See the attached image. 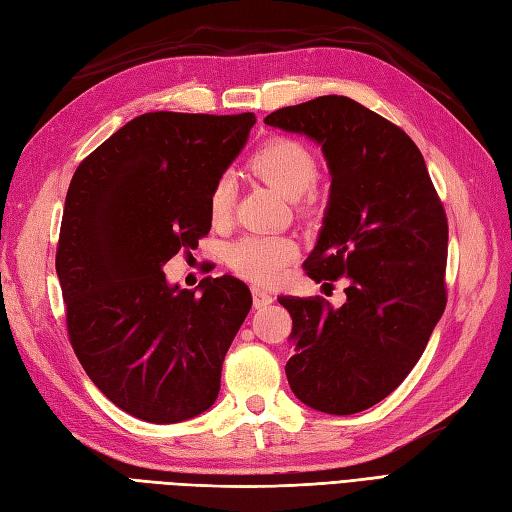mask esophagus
<instances>
[{
    "label": "esophagus",
    "instance_id": "1",
    "mask_svg": "<svg viewBox=\"0 0 512 512\" xmlns=\"http://www.w3.org/2000/svg\"><path fill=\"white\" fill-rule=\"evenodd\" d=\"M252 297H254V308H265V306H269L273 302L271 293H267L265 289H260V286H254Z\"/></svg>",
    "mask_w": 512,
    "mask_h": 512
}]
</instances>
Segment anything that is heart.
Masks as SVG:
<instances>
[{
  "label": "heart",
  "instance_id": "heart-1",
  "mask_svg": "<svg viewBox=\"0 0 512 512\" xmlns=\"http://www.w3.org/2000/svg\"><path fill=\"white\" fill-rule=\"evenodd\" d=\"M249 171L289 199H299L319 178L315 154L302 141L278 136L258 147L249 158ZM308 204V202H306ZM302 206L304 210L308 206ZM234 210V180L219 176L208 193V215L213 223H228ZM299 256V245L284 234H245L228 247L230 269L254 284H273Z\"/></svg>",
  "mask_w": 512,
  "mask_h": 512
}]
</instances>
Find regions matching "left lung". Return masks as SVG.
Instances as JSON below:
<instances>
[{
  "label": "left lung",
  "instance_id": "left-lung-1",
  "mask_svg": "<svg viewBox=\"0 0 512 512\" xmlns=\"http://www.w3.org/2000/svg\"><path fill=\"white\" fill-rule=\"evenodd\" d=\"M265 123L321 143L332 193L304 271L343 278L347 295L341 308L319 295L278 297L293 319L286 378L306 406L354 415L404 382L443 315L445 208L413 139L350 97L286 106Z\"/></svg>",
  "mask_w": 512,
  "mask_h": 512
}]
</instances>
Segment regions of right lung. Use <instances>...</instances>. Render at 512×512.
<instances>
[{"mask_svg":"<svg viewBox=\"0 0 512 512\" xmlns=\"http://www.w3.org/2000/svg\"><path fill=\"white\" fill-rule=\"evenodd\" d=\"M254 123V112H145L73 173L56 247L67 334L86 376L132 417L178 423L217 400L252 293L223 276L197 297L162 265L210 232V186Z\"/></svg>","mask_w":512,"mask_h":512,"instance_id":"obj_1","label":"right lung"}]
</instances>
